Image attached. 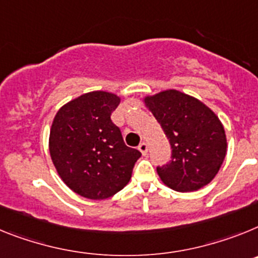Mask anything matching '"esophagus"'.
I'll return each mask as SVG.
<instances>
[{
	"label": "esophagus",
	"mask_w": 258,
	"mask_h": 258,
	"mask_svg": "<svg viewBox=\"0 0 258 258\" xmlns=\"http://www.w3.org/2000/svg\"><path fill=\"white\" fill-rule=\"evenodd\" d=\"M138 149L142 152L143 156H145V154L148 153V144L147 143H140V145L138 147Z\"/></svg>",
	"instance_id": "obj_1"
}]
</instances>
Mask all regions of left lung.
<instances>
[{
  "label": "left lung",
  "instance_id": "left-lung-1",
  "mask_svg": "<svg viewBox=\"0 0 258 258\" xmlns=\"http://www.w3.org/2000/svg\"><path fill=\"white\" fill-rule=\"evenodd\" d=\"M144 105L162 127L171 145V161L157 172L178 192L197 191L214 179L227 152L225 128L200 100L176 89L145 96Z\"/></svg>",
  "mask_w": 258,
  "mask_h": 258
}]
</instances>
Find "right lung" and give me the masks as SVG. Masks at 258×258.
<instances>
[{"label": "right lung", "instance_id": "1", "mask_svg": "<svg viewBox=\"0 0 258 258\" xmlns=\"http://www.w3.org/2000/svg\"><path fill=\"white\" fill-rule=\"evenodd\" d=\"M119 96L93 91L74 98L57 111L49 135L51 161L71 191L91 200L119 192L142 153L123 142L111 120Z\"/></svg>", "mask_w": 258, "mask_h": 258}]
</instances>
